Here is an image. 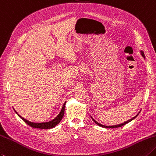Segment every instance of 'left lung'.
Segmentation results:
<instances>
[{
  "mask_svg": "<svg viewBox=\"0 0 156 156\" xmlns=\"http://www.w3.org/2000/svg\"><path fill=\"white\" fill-rule=\"evenodd\" d=\"M141 52V55L144 57V58H145V55H144V53H143V51H140ZM140 113V112L138 113V114H137L136 115V116H135L134 118H131L130 120H127L126 122H124V123H122V124H118V125H114V126H105V125H102V124H99V123H98L97 122V121H95L94 120V119L92 118V119L93 120V121L94 122H95L97 125H99V126H101V127H103V128H108V129H114V128H118V127H121V126H124V125H125V124H126L127 123H129V122H130V121H132L133 120H134V119H135L136 117H137V115H139V114Z\"/></svg>",
  "mask_w": 156,
  "mask_h": 156,
  "instance_id": "obj_1",
  "label": "left lung"
}]
</instances>
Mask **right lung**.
Masks as SVG:
<instances>
[{
	"instance_id": "obj_1",
	"label": "right lung",
	"mask_w": 156,
	"mask_h": 156,
	"mask_svg": "<svg viewBox=\"0 0 156 156\" xmlns=\"http://www.w3.org/2000/svg\"><path fill=\"white\" fill-rule=\"evenodd\" d=\"M66 101L64 103V104L63 105V107L62 108V110L59 112V114L57 115V116L56 118H55L53 120H52L49 122H41V123H34V122H30L28 120L24 119L23 117H21L20 114H17V112L15 110V113L18 115L20 118L22 119V120L25 122L29 125L30 126H31L32 128H36V129H52V128L55 127V126L60 122V121L62 120V119L63 118V115H64V112H65V106H66Z\"/></svg>"
}]
</instances>
